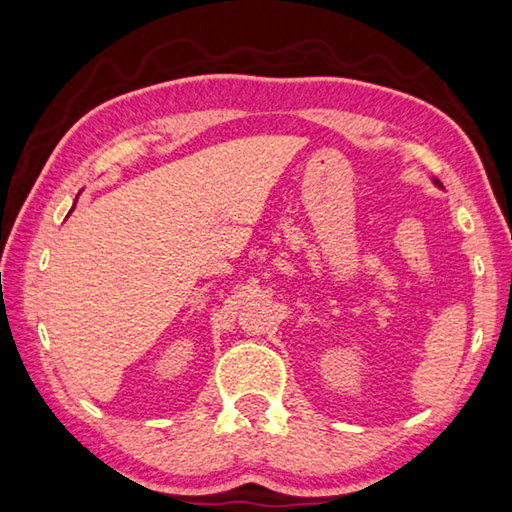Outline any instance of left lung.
<instances>
[{"label":"left lung","mask_w":512,"mask_h":512,"mask_svg":"<svg viewBox=\"0 0 512 512\" xmlns=\"http://www.w3.org/2000/svg\"><path fill=\"white\" fill-rule=\"evenodd\" d=\"M430 182H433L437 188H442L444 190V186H442V182H439V179L437 177H433V179H430Z\"/></svg>","instance_id":"left-lung-1"}]
</instances>
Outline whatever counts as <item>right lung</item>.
<instances>
[{
    "mask_svg": "<svg viewBox=\"0 0 512 512\" xmlns=\"http://www.w3.org/2000/svg\"><path fill=\"white\" fill-rule=\"evenodd\" d=\"M75 204H77V199H75ZM75 208V206H73ZM73 208H70V210H73Z\"/></svg>",
    "mask_w": 512,
    "mask_h": 512,
    "instance_id": "obj_1",
    "label": "right lung"
}]
</instances>
